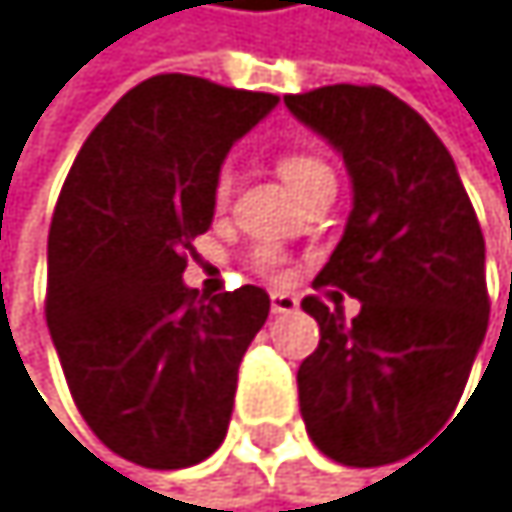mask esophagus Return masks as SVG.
Wrapping results in <instances>:
<instances>
[{"label": "esophagus", "instance_id": "34e87169", "mask_svg": "<svg viewBox=\"0 0 512 512\" xmlns=\"http://www.w3.org/2000/svg\"><path fill=\"white\" fill-rule=\"evenodd\" d=\"M297 306H300V300H297L294 294H285V291H276V294H270V309H273L276 315L297 312Z\"/></svg>", "mask_w": 512, "mask_h": 512}]
</instances>
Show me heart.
<instances>
[{"label": "heart", "instance_id": "1", "mask_svg": "<svg viewBox=\"0 0 512 512\" xmlns=\"http://www.w3.org/2000/svg\"><path fill=\"white\" fill-rule=\"evenodd\" d=\"M276 169L279 175L285 178V185L294 191V197L300 200L303 194L315 191V188H324L331 185L337 188V175H334V166L327 163L324 157L312 154V151H285L279 160H276ZM230 197H233V172L224 166L218 175H215V185H212V206L215 212H224L230 206ZM251 264L258 270L264 279H282L285 276V254L276 248V245H261L254 248L251 254Z\"/></svg>", "mask_w": 512, "mask_h": 512}]
</instances>
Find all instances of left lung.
<instances>
[{
    "instance_id": "left-lung-1",
    "label": "left lung",
    "mask_w": 512,
    "mask_h": 512,
    "mask_svg": "<svg viewBox=\"0 0 512 512\" xmlns=\"http://www.w3.org/2000/svg\"><path fill=\"white\" fill-rule=\"evenodd\" d=\"M285 105L343 154L355 188L315 288L361 300L346 321L340 306L303 297L321 340L297 370L300 416L327 458L379 467L461 400L489 327L486 239L452 154L404 99L331 84Z\"/></svg>"
}]
</instances>
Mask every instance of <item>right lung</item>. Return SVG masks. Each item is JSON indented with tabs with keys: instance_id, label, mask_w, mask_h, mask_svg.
<instances>
[{
	"instance_id": "right-lung-1",
	"label": "right lung",
	"mask_w": 512,
	"mask_h": 512,
	"mask_svg": "<svg viewBox=\"0 0 512 512\" xmlns=\"http://www.w3.org/2000/svg\"><path fill=\"white\" fill-rule=\"evenodd\" d=\"M276 102L154 75L96 124L63 181L48 233L51 340L78 413L133 464L191 467L227 434L270 297L258 285L197 297L181 273L212 224L230 145Z\"/></svg>"
}]
</instances>
